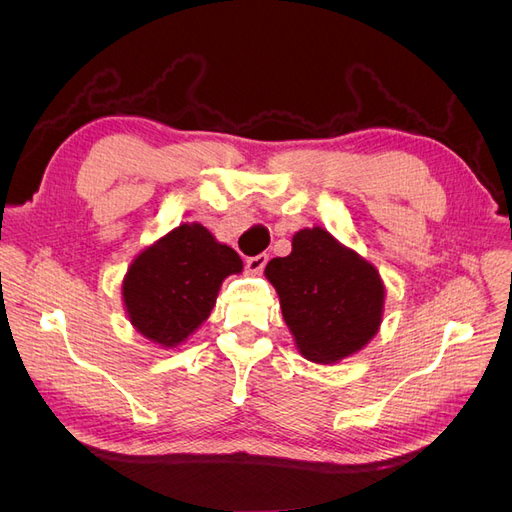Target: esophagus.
I'll return each mask as SVG.
<instances>
[{"label": "esophagus", "mask_w": 512, "mask_h": 512, "mask_svg": "<svg viewBox=\"0 0 512 512\" xmlns=\"http://www.w3.org/2000/svg\"><path fill=\"white\" fill-rule=\"evenodd\" d=\"M267 260H269L267 254H258V256L247 258L245 260V271L252 273V275H260L262 269H265V265H267Z\"/></svg>", "instance_id": "1"}]
</instances>
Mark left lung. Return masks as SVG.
Segmentation results:
<instances>
[{
  "label": "left lung",
  "mask_w": 512,
  "mask_h": 512,
  "mask_svg": "<svg viewBox=\"0 0 512 512\" xmlns=\"http://www.w3.org/2000/svg\"><path fill=\"white\" fill-rule=\"evenodd\" d=\"M265 275L307 361H342L380 329L384 284L376 267L320 226L299 230L292 252L273 258Z\"/></svg>",
  "instance_id": "left-lung-1"
}]
</instances>
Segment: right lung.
I'll list each match as a JSON object with an SVG mask.
<instances>
[{"label":"right lung","instance_id":"1","mask_svg":"<svg viewBox=\"0 0 512 512\" xmlns=\"http://www.w3.org/2000/svg\"><path fill=\"white\" fill-rule=\"evenodd\" d=\"M232 247L200 224H181L138 254L123 277V303L136 331L175 348L203 324L224 277L241 273Z\"/></svg>","mask_w":512,"mask_h":512}]
</instances>
